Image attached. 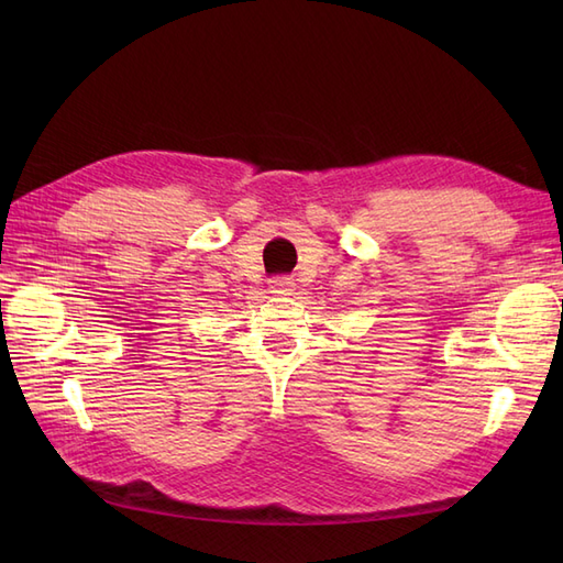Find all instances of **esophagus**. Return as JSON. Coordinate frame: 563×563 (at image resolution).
I'll use <instances>...</instances> for the list:
<instances>
[{"label":"esophagus","instance_id":"34e87169","mask_svg":"<svg viewBox=\"0 0 563 563\" xmlns=\"http://www.w3.org/2000/svg\"><path fill=\"white\" fill-rule=\"evenodd\" d=\"M294 288H296V282L291 277H275L269 282V291L277 294V296L294 294Z\"/></svg>","mask_w":563,"mask_h":563}]
</instances>
